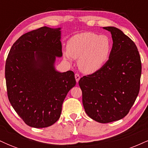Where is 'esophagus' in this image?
Returning <instances> with one entry per match:
<instances>
[{"instance_id": "obj_1", "label": "esophagus", "mask_w": 148, "mask_h": 148, "mask_svg": "<svg viewBox=\"0 0 148 148\" xmlns=\"http://www.w3.org/2000/svg\"><path fill=\"white\" fill-rule=\"evenodd\" d=\"M80 78H81V77H80L79 74H77V73H76V74H75V79H76V83L79 82V81Z\"/></svg>"}]
</instances>
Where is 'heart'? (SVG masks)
Listing matches in <instances>:
<instances>
[{"label": "heart", "instance_id": "obj_1", "mask_svg": "<svg viewBox=\"0 0 148 148\" xmlns=\"http://www.w3.org/2000/svg\"><path fill=\"white\" fill-rule=\"evenodd\" d=\"M111 50V40L107 35L85 32L69 39L64 57L68 61L79 58L80 70L85 74H92L99 70L108 61Z\"/></svg>", "mask_w": 148, "mask_h": 148}]
</instances>
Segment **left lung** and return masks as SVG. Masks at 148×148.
<instances>
[{
    "label": "left lung",
    "instance_id": "8db88e82",
    "mask_svg": "<svg viewBox=\"0 0 148 148\" xmlns=\"http://www.w3.org/2000/svg\"><path fill=\"white\" fill-rule=\"evenodd\" d=\"M111 32L113 47L109 58L97 72L79 81L83 105L90 118L108 123L128 114L140 90L141 61L134 42L122 30L103 27Z\"/></svg>",
    "mask_w": 148,
    "mask_h": 148
}]
</instances>
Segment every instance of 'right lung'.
Returning a JSON list of instances; mask_svg holds the SVG:
<instances>
[{
  "instance_id": "1",
  "label": "right lung",
  "mask_w": 148,
  "mask_h": 148,
  "mask_svg": "<svg viewBox=\"0 0 148 148\" xmlns=\"http://www.w3.org/2000/svg\"><path fill=\"white\" fill-rule=\"evenodd\" d=\"M61 28L42 27L14 42L5 63L8 99L28 126L44 128L60 117L68 92L76 85L72 71L59 72L56 57H62Z\"/></svg>"
}]
</instances>
